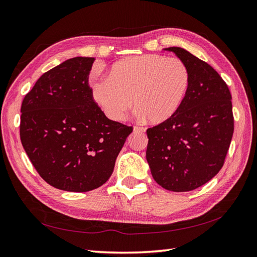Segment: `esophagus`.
<instances>
[{
  "mask_svg": "<svg viewBox=\"0 0 257 257\" xmlns=\"http://www.w3.org/2000/svg\"><path fill=\"white\" fill-rule=\"evenodd\" d=\"M134 132H135V133H144V132H146V127H144V126H135L134 127Z\"/></svg>",
  "mask_w": 257,
  "mask_h": 257,
  "instance_id": "esophagus-1",
  "label": "esophagus"
}]
</instances>
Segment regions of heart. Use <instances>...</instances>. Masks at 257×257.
<instances>
[{
	"label": "heart",
	"mask_w": 257,
	"mask_h": 257,
	"mask_svg": "<svg viewBox=\"0 0 257 257\" xmlns=\"http://www.w3.org/2000/svg\"><path fill=\"white\" fill-rule=\"evenodd\" d=\"M189 85L190 71L182 59L147 54L114 62L107 80L94 85L93 98L113 121L125 119L133 99L138 114L160 124L177 113Z\"/></svg>",
	"instance_id": "obj_1"
}]
</instances>
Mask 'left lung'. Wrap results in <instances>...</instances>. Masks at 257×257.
<instances>
[{"label":"left lung","instance_id":"left-lung-1","mask_svg":"<svg viewBox=\"0 0 257 257\" xmlns=\"http://www.w3.org/2000/svg\"><path fill=\"white\" fill-rule=\"evenodd\" d=\"M188 67L190 85L177 113L147 130L146 158L164 189H197L223 168L233 135L231 94L207 62L184 48L169 47Z\"/></svg>","mask_w":257,"mask_h":257}]
</instances>
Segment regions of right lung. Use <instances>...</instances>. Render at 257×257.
Returning <instances> with one entry per match:
<instances>
[{
    "label": "right lung",
    "instance_id": "right-lung-1",
    "mask_svg": "<svg viewBox=\"0 0 257 257\" xmlns=\"http://www.w3.org/2000/svg\"><path fill=\"white\" fill-rule=\"evenodd\" d=\"M94 60L75 57L51 69L22 103L23 147L39 175L60 190L85 192L105 184L133 132L109 120L94 100Z\"/></svg>",
    "mask_w": 257,
    "mask_h": 257
}]
</instances>
